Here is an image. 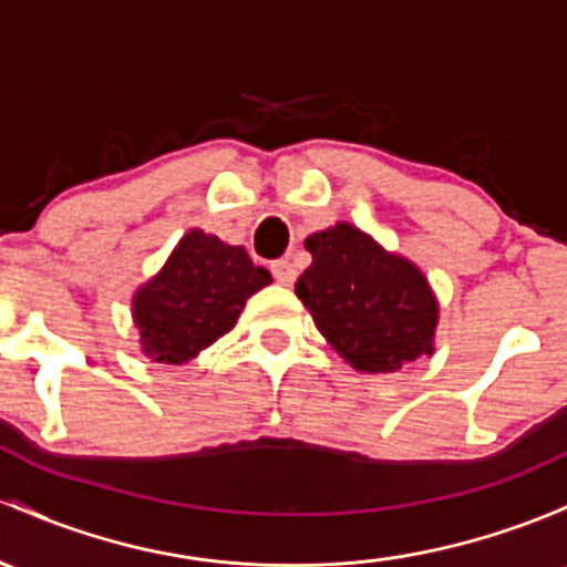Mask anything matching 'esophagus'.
<instances>
[{
	"mask_svg": "<svg viewBox=\"0 0 567 567\" xmlns=\"http://www.w3.org/2000/svg\"><path fill=\"white\" fill-rule=\"evenodd\" d=\"M271 274H274V279H277L279 285H293L296 282V268H293V264H290L288 258L274 260Z\"/></svg>",
	"mask_w": 567,
	"mask_h": 567,
	"instance_id": "34e87169",
	"label": "esophagus"
}]
</instances>
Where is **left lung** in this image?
Listing matches in <instances>:
<instances>
[{
    "label": "left lung",
    "mask_w": 567,
    "mask_h": 567,
    "mask_svg": "<svg viewBox=\"0 0 567 567\" xmlns=\"http://www.w3.org/2000/svg\"><path fill=\"white\" fill-rule=\"evenodd\" d=\"M312 266L296 296L331 348L359 372H399L432 353L437 303L424 274L348 223L303 241Z\"/></svg>",
    "instance_id": "obj_1"
}]
</instances>
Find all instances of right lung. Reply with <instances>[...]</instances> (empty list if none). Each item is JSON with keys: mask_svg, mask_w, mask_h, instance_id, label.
Returning a JSON list of instances; mask_svg holds the SVG:
<instances>
[{"mask_svg": "<svg viewBox=\"0 0 567 567\" xmlns=\"http://www.w3.org/2000/svg\"><path fill=\"white\" fill-rule=\"evenodd\" d=\"M268 282L271 274L255 266L244 247L189 230L163 271L135 296L143 353L165 363L189 361L234 329L244 301Z\"/></svg>", "mask_w": 567, "mask_h": 567, "instance_id": "1", "label": "right lung"}]
</instances>
